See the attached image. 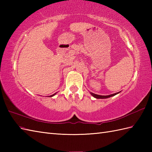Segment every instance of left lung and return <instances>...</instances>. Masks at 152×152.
<instances>
[{
  "label": "left lung",
  "mask_w": 152,
  "mask_h": 152,
  "mask_svg": "<svg viewBox=\"0 0 152 152\" xmlns=\"http://www.w3.org/2000/svg\"><path fill=\"white\" fill-rule=\"evenodd\" d=\"M90 93H91V95L94 96V97L96 98V99H107V98L111 97V96H114L115 95H117L118 93H119V92L115 93H114V94H111V95H99L95 94V93H91V92Z\"/></svg>",
  "instance_id": "1"
}]
</instances>
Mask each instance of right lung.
Returning a JSON list of instances; mask_svg holds the SVG:
<instances>
[{
	"label": "right lung",
	"instance_id": "1",
	"mask_svg": "<svg viewBox=\"0 0 152 152\" xmlns=\"http://www.w3.org/2000/svg\"><path fill=\"white\" fill-rule=\"evenodd\" d=\"M56 93H54V94L53 95H51V96H54L55 95H56Z\"/></svg>",
	"mask_w": 152,
	"mask_h": 152
}]
</instances>
